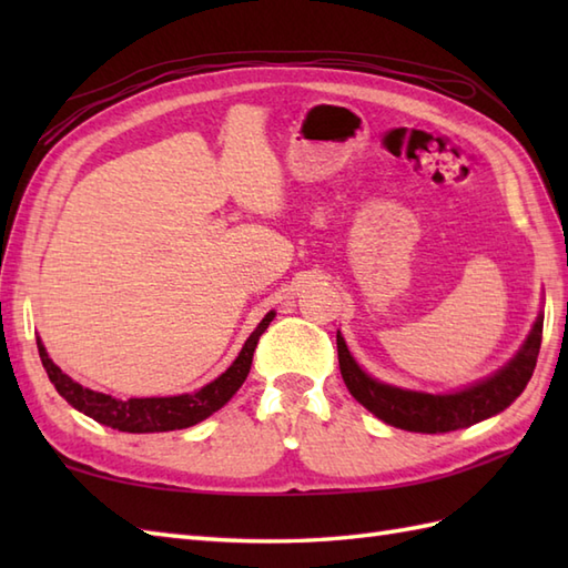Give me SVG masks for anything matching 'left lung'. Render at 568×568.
I'll list each match as a JSON object with an SVG mask.
<instances>
[{
	"label": "left lung",
	"instance_id": "left-lung-1",
	"mask_svg": "<svg viewBox=\"0 0 568 568\" xmlns=\"http://www.w3.org/2000/svg\"><path fill=\"white\" fill-rule=\"evenodd\" d=\"M541 327H545V317L539 315L520 354L508 366L500 368L496 376L452 395L400 390L393 388V385L373 381L358 368L354 356L348 354L342 334H336V352H339V368L348 393L366 409H371L373 415L407 432L437 434L470 427L480 419L498 415L500 409L508 407L525 390L537 366Z\"/></svg>",
	"mask_w": 568,
	"mask_h": 568
}]
</instances>
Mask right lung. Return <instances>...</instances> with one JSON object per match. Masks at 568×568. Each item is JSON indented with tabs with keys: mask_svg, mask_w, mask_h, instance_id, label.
<instances>
[{
	"mask_svg": "<svg viewBox=\"0 0 568 568\" xmlns=\"http://www.w3.org/2000/svg\"><path fill=\"white\" fill-rule=\"evenodd\" d=\"M273 317L275 312H268V315L261 320V324L253 329V334L246 339L234 364L229 366L220 378L212 381L210 385H204V388H200L192 395L129 397V400H116L112 395L82 388L80 383L68 378L65 373L60 371L51 358H48L41 339H39V354H41L48 378H51V383L55 385V390L63 395L72 407L92 417L94 422H100V425H106L119 432H134V434L185 429V427L197 425V422L210 417L212 413H216V409L232 400V395L241 388V383H244L248 376L253 352H256L261 334L268 329Z\"/></svg>",
	"mask_w": 568,
	"mask_h": 568,
	"instance_id": "right-lung-1",
	"label": "right lung"
}]
</instances>
